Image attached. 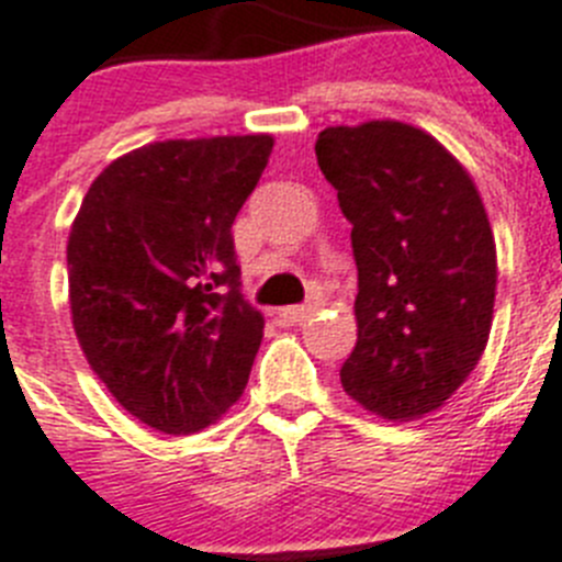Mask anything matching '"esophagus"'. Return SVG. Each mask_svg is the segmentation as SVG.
Masks as SVG:
<instances>
[{"label": "esophagus", "instance_id": "34e87169", "mask_svg": "<svg viewBox=\"0 0 562 562\" xmlns=\"http://www.w3.org/2000/svg\"><path fill=\"white\" fill-rule=\"evenodd\" d=\"M314 314V305H289V308H280V319L282 323L300 325Z\"/></svg>", "mask_w": 562, "mask_h": 562}]
</instances>
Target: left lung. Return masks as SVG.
Segmentation results:
<instances>
[{
    "mask_svg": "<svg viewBox=\"0 0 562 562\" xmlns=\"http://www.w3.org/2000/svg\"><path fill=\"white\" fill-rule=\"evenodd\" d=\"M314 150L353 225L360 277L342 389L391 423L426 417L469 380L492 331L497 248L477 186L408 122L334 125Z\"/></svg>",
    "mask_w": 562,
    "mask_h": 562,
    "instance_id": "8db88e82",
    "label": "left lung"
}]
</instances>
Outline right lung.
Returning a JSON list of instances; mask_svg holds the SVG:
<instances>
[{
    "instance_id": "1",
    "label": "right lung",
    "mask_w": 562,
    "mask_h": 562,
    "mask_svg": "<svg viewBox=\"0 0 562 562\" xmlns=\"http://www.w3.org/2000/svg\"><path fill=\"white\" fill-rule=\"evenodd\" d=\"M271 148V134L143 145L93 179L70 225L85 360L162 434L209 428L248 383L266 319L239 291L231 225Z\"/></svg>"
}]
</instances>
